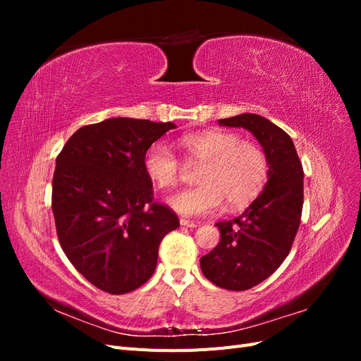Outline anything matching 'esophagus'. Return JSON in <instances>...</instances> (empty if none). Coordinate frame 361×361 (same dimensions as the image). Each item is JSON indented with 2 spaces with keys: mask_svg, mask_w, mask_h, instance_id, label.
<instances>
[{
  "mask_svg": "<svg viewBox=\"0 0 361 361\" xmlns=\"http://www.w3.org/2000/svg\"><path fill=\"white\" fill-rule=\"evenodd\" d=\"M180 226H183V227H190V228H194V227H197V223L190 221V220H185V218H180Z\"/></svg>",
  "mask_w": 361,
  "mask_h": 361,
  "instance_id": "1",
  "label": "esophagus"
}]
</instances>
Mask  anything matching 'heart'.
Masks as SVG:
<instances>
[{"label": "heart", "mask_w": 361, "mask_h": 361, "mask_svg": "<svg viewBox=\"0 0 361 361\" xmlns=\"http://www.w3.org/2000/svg\"><path fill=\"white\" fill-rule=\"evenodd\" d=\"M179 147L191 164H202L197 187L167 199L182 215H204L216 211L224 200L228 207H243L265 188L269 164L257 145L243 141L227 130H204L179 138ZM143 170L157 188H171L179 182L180 162L162 143H154L143 157Z\"/></svg>", "instance_id": "1"}]
</instances>
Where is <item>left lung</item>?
I'll return each mask as SVG.
<instances>
[{
  "label": "left lung",
  "mask_w": 361,
  "mask_h": 361,
  "mask_svg": "<svg viewBox=\"0 0 361 361\" xmlns=\"http://www.w3.org/2000/svg\"><path fill=\"white\" fill-rule=\"evenodd\" d=\"M218 125L247 129L269 164L264 191L235 220L215 224L220 243L200 259L202 272L214 285L247 290L267 280L289 255L301 220L304 171L292 138L271 120L244 113Z\"/></svg>",
  "instance_id": "1"
}]
</instances>
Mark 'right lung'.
I'll return each mask as SVG.
<instances>
[{"label": "right lung", "instance_id": "add662e5", "mask_svg": "<svg viewBox=\"0 0 361 361\" xmlns=\"http://www.w3.org/2000/svg\"><path fill=\"white\" fill-rule=\"evenodd\" d=\"M176 125L113 117L80 128L56 161L52 212L60 245L92 285L108 293L140 288L155 272L162 238L179 227L154 203L145 152Z\"/></svg>", "mask_w": 361, "mask_h": 361}]
</instances>
